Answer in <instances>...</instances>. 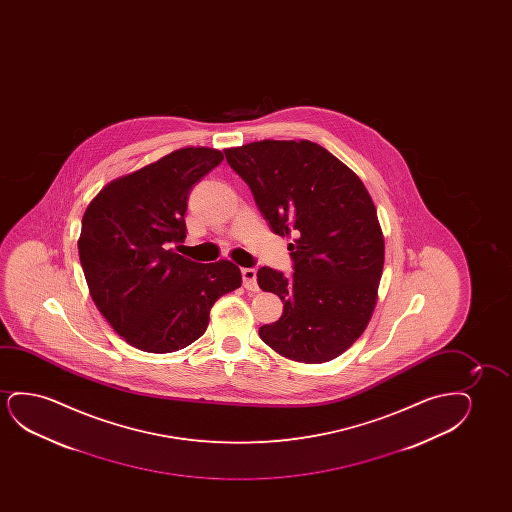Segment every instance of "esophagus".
Wrapping results in <instances>:
<instances>
[{
  "label": "esophagus",
  "mask_w": 512,
  "mask_h": 512,
  "mask_svg": "<svg viewBox=\"0 0 512 512\" xmlns=\"http://www.w3.org/2000/svg\"><path fill=\"white\" fill-rule=\"evenodd\" d=\"M241 274H243V287H245L246 290H250V292H259L257 271L252 269V267H246V269H241Z\"/></svg>",
  "instance_id": "esophagus-1"
}]
</instances>
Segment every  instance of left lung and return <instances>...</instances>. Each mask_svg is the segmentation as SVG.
Here are the masks:
<instances>
[{"label":"left lung","mask_w":512,"mask_h":512,"mask_svg":"<svg viewBox=\"0 0 512 512\" xmlns=\"http://www.w3.org/2000/svg\"><path fill=\"white\" fill-rule=\"evenodd\" d=\"M224 154L271 231L294 238V273H257L259 287L283 302L260 339L294 362L334 360L362 336L378 301L385 239L369 192L313 141H253Z\"/></svg>","instance_id":"8db88e82"}]
</instances>
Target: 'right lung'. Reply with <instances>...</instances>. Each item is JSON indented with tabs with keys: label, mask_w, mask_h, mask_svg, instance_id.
Here are the masks:
<instances>
[{
	"label": "right lung",
	"mask_w": 512,
	"mask_h": 512,
	"mask_svg": "<svg viewBox=\"0 0 512 512\" xmlns=\"http://www.w3.org/2000/svg\"><path fill=\"white\" fill-rule=\"evenodd\" d=\"M222 159L215 148H178L106 183L85 210L78 255L92 301L138 350L171 353L194 343L211 306L241 287L231 260L199 264L169 248L187 238L189 190Z\"/></svg>",
	"instance_id": "1"
}]
</instances>
